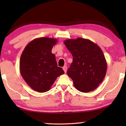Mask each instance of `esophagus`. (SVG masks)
I'll use <instances>...</instances> for the list:
<instances>
[{"mask_svg": "<svg viewBox=\"0 0 126 126\" xmlns=\"http://www.w3.org/2000/svg\"><path fill=\"white\" fill-rule=\"evenodd\" d=\"M63 71H64L65 73H66V71H67V66H64L63 68Z\"/></svg>", "mask_w": 126, "mask_h": 126, "instance_id": "1", "label": "esophagus"}]
</instances>
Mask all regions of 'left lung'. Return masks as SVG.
I'll use <instances>...</instances> for the list:
<instances>
[{"mask_svg":"<svg viewBox=\"0 0 126 126\" xmlns=\"http://www.w3.org/2000/svg\"><path fill=\"white\" fill-rule=\"evenodd\" d=\"M73 56L68 75L74 86L81 92H89L97 88L106 76L107 64L100 47L88 39L78 38L64 41Z\"/></svg>","mask_w":126,"mask_h":126,"instance_id":"8db88e82","label":"left lung"}]
</instances>
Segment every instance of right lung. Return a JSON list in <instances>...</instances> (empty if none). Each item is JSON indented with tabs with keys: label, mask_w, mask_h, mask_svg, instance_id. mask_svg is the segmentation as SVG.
Masks as SVG:
<instances>
[{
	"label": "right lung",
	"mask_w": 126,
	"mask_h": 126,
	"mask_svg": "<svg viewBox=\"0 0 126 126\" xmlns=\"http://www.w3.org/2000/svg\"><path fill=\"white\" fill-rule=\"evenodd\" d=\"M56 38H38L29 42L22 52L19 62L22 77L31 88L37 92H47L55 80L64 72L57 66L51 53Z\"/></svg>",
	"instance_id": "1"
}]
</instances>
